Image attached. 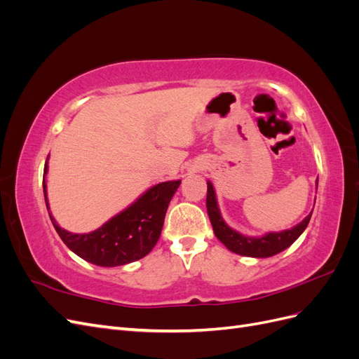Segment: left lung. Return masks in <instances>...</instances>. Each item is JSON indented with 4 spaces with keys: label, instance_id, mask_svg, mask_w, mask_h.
<instances>
[{
    "label": "left lung",
    "instance_id": "1",
    "mask_svg": "<svg viewBox=\"0 0 359 359\" xmlns=\"http://www.w3.org/2000/svg\"><path fill=\"white\" fill-rule=\"evenodd\" d=\"M208 184V191H206V211L212 224V229L215 236L231 250V252L248 256V257H271L280 252H283L287 247L295 243L299 235L306 231V227L310 222L311 212L297 226L290 227L286 231L280 232H268L262 236H247L238 231L232 229L227 226L220 214L219 203H217L215 190L212 187L211 181H206Z\"/></svg>",
    "mask_w": 359,
    "mask_h": 359
}]
</instances>
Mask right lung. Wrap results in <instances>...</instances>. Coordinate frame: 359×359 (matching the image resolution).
Wrapping results in <instances>:
<instances>
[{"mask_svg": "<svg viewBox=\"0 0 359 359\" xmlns=\"http://www.w3.org/2000/svg\"><path fill=\"white\" fill-rule=\"evenodd\" d=\"M46 173L48 160L43 177V193L49 211ZM180 184L181 180L156 184L126 210L88 233L69 232L57 223L50 211L49 217L62 243L86 262L106 268L127 265L147 256L157 244L169 202Z\"/></svg>", "mask_w": 359, "mask_h": 359, "instance_id": "obj_1", "label": "right lung"}]
</instances>
